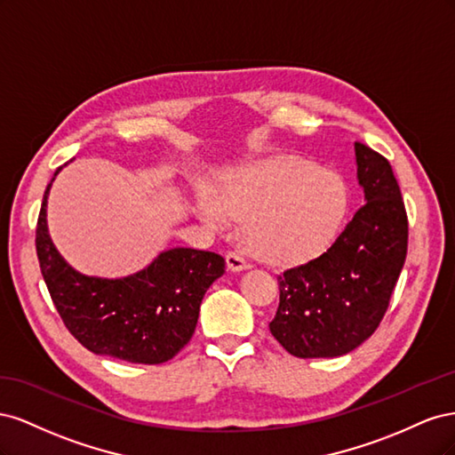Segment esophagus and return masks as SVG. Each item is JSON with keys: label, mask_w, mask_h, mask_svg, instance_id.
<instances>
[{"label": "esophagus", "mask_w": 455, "mask_h": 455, "mask_svg": "<svg viewBox=\"0 0 455 455\" xmlns=\"http://www.w3.org/2000/svg\"><path fill=\"white\" fill-rule=\"evenodd\" d=\"M228 267L229 271H243L249 267V261H246L244 254L243 252H229L228 254Z\"/></svg>", "instance_id": "34e87169"}]
</instances>
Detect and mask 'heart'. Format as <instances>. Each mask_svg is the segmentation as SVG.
Masks as SVG:
<instances>
[{"label":"heart","instance_id":"b5f03b06","mask_svg":"<svg viewBox=\"0 0 455 455\" xmlns=\"http://www.w3.org/2000/svg\"><path fill=\"white\" fill-rule=\"evenodd\" d=\"M349 206V189L336 172L298 157H273L229 167L216 199L201 196L197 212L222 228L228 216L246 218L251 251L271 261L301 259L332 239Z\"/></svg>","mask_w":455,"mask_h":455}]
</instances>
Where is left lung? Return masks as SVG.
Returning <instances> with one entry per match:
<instances>
[{"label": "left lung", "mask_w": 455, "mask_h": 455, "mask_svg": "<svg viewBox=\"0 0 455 455\" xmlns=\"http://www.w3.org/2000/svg\"><path fill=\"white\" fill-rule=\"evenodd\" d=\"M364 204L328 249L277 275L273 338L299 359L339 356L376 332L408 251V216L389 161L355 142Z\"/></svg>", "instance_id": "left-lung-1"}]
</instances>
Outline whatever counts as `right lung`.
Segmentation results:
<instances>
[{"instance_id": "right-lung-1", "label": "right lung", "mask_w": 455, "mask_h": 455, "mask_svg": "<svg viewBox=\"0 0 455 455\" xmlns=\"http://www.w3.org/2000/svg\"><path fill=\"white\" fill-rule=\"evenodd\" d=\"M52 180L41 203L36 251L62 323L96 355L136 364L171 361L194 336L203 296L226 273V259L209 251L172 249L131 277L81 275L49 237L45 206Z\"/></svg>"}]
</instances>
